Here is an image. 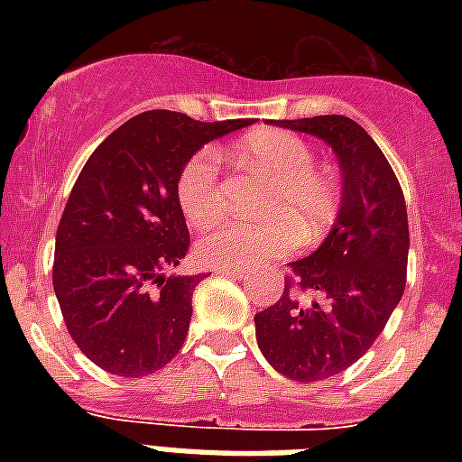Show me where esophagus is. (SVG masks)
<instances>
[{"instance_id": "obj_1", "label": "esophagus", "mask_w": 462, "mask_h": 462, "mask_svg": "<svg viewBox=\"0 0 462 462\" xmlns=\"http://www.w3.org/2000/svg\"><path fill=\"white\" fill-rule=\"evenodd\" d=\"M216 273H217V275H230V278H237V281H242V278H246L245 271H239V268H217Z\"/></svg>"}]
</instances>
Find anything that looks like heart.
<instances>
[{"label": "heart", "mask_w": 462, "mask_h": 462, "mask_svg": "<svg viewBox=\"0 0 462 462\" xmlns=\"http://www.w3.org/2000/svg\"><path fill=\"white\" fill-rule=\"evenodd\" d=\"M242 162L256 167L273 187L268 189L261 220L225 217L199 239V256L210 266L252 268L288 254L295 242L314 245L340 213L336 180L314 167L307 141L281 129L249 134L237 146ZM177 201L191 225H206L223 208L220 158L201 148L184 162L177 177Z\"/></svg>", "instance_id": "1"}]
</instances>
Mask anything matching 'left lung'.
I'll use <instances>...</instances> for the list:
<instances>
[{
  "mask_svg": "<svg viewBox=\"0 0 462 462\" xmlns=\"http://www.w3.org/2000/svg\"><path fill=\"white\" fill-rule=\"evenodd\" d=\"M275 126L326 141L343 172L340 213L307 259L292 261L295 281L254 316L256 343L275 372L323 381L345 372L381 336L405 290L408 208L393 167L376 141L343 115L278 119ZM314 291L304 308L296 290Z\"/></svg>",
  "mask_w": 462,
  "mask_h": 462,
  "instance_id": "1",
  "label": "left lung"
}]
</instances>
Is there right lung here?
<instances>
[{"label":"right lung","mask_w":462,"mask_h":462,"mask_svg":"<svg viewBox=\"0 0 462 462\" xmlns=\"http://www.w3.org/2000/svg\"><path fill=\"white\" fill-rule=\"evenodd\" d=\"M252 122L141 112L83 165L57 227L52 285L69 336L100 369L136 379L181 350L203 275H165L189 252L177 177L203 143Z\"/></svg>","instance_id":"obj_1"}]
</instances>
